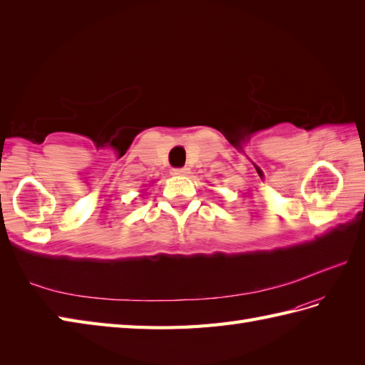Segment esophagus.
Wrapping results in <instances>:
<instances>
[{"mask_svg": "<svg viewBox=\"0 0 365 365\" xmlns=\"http://www.w3.org/2000/svg\"><path fill=\"white\" fill-rule=\"evenodd\" d=\"M189 173V168L187 167H181V168H173L172 170V175L175 176H185Z\"/></svg>", "mask_w": 365, "mask_h": 365, "instance_id": "1", "label": "esophagus"}]
</instances>
